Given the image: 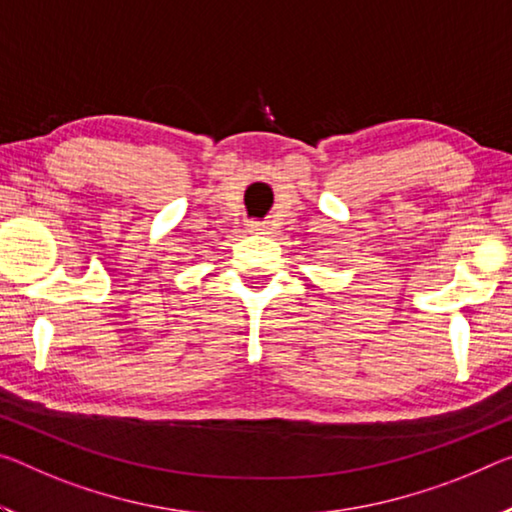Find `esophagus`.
<instances>
[{
	"label": "esophagus",
	"mask_w": 512,
	"mask_h": 512,
	"mask_svg": "<svg viewBox=\"0 0 512 512\" xmlns=\"http://www.w3.org/2000/svg\"><path fill=\"white\" fill-rule=\"evenodd\" d=\"M266 230H269V227H266L264 223H250L248 225V232L250 234H266Z\"/></svg>",
	"instance_id": "esophagus-1"
}]
</instances>
